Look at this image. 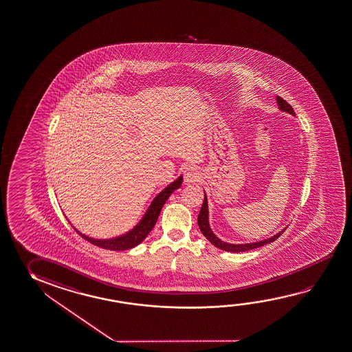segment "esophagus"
<instances>
[{
  "mask_svg": "<svg viewBox=\"0 0 352 352\" xmlns=\"http://www.w3.org/2000/svg\"><path fill=\"white\" fill-rule=\"evenodd\" d=\"M199 175H201V173L198 171V168L190 166V168H186V171H184V182L193 184V182L199 179V177H201Z\"/></svg>",
  "mask_w": 352,
  "mask_h": 352,
  "instance_id": "1",
  "label": "esophagus"
}]
</instances>
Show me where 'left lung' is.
Listing matches in <instances>:
<instances>
[{"instance_id":"1","label":"left lung","mask_w":352,"mask_h":352,"mask_svg":"<svg viewBox=\"0 0 352 352\" xmlns=\"http://www.w3.org/2000/svg\"><path fill=\"white\" fill-rule=\"evenodd\" d=\"M276 101H278V105H279V109L281 111L289 112L290 115L295 116L294 109H292V107H291L289 102H286V101H285L283 98H280V96H276ZM198 226H199V229H201V234L207 237L208 241H209L212 245L226 252L251 251V250H254V248H258V247H262V245H268L270 242H274V241L276 240L278 237H280V234H283L285 231L284 229L283 231L278 232V234H274L273 237H270V239L259 241V242H253V243L234 245V243L223 242V241L220 240L219 237H217V236L214 234L212 229H210V226H209V212H208V199L206 192H204V201H203V204H201V212H199V215H198Z\"/></svg>"}]
</instances>
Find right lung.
Returning a JSON list of instances; mask_svg holds the SVG:
<instances>
[{"label": "right lung", "mask_w": 352, "mask_h": 352, "mask_svg": "<svg viewBox=\"0 0 352 352\" xmlns=\"http://www.w3.org/2000/svg\"><path fill=\"white\" fill-rule=\"evenodd\" d=\"M182 176H179V179L173 181V184H168L166 188L159 193L154 198V201H151V206L148 208V210L144 214V217L142 218L140 223H137V226H134L133 229L129 231L127 234H121L115 239H109V240H98V239H91L85 234H80L78 230H76L84 240L89 241L90 243L94 245L110 250V251H126L129 248H133L135 245H140V242H143L145 237L149 234L154 225L157 223L159 214L162 212V208L164 207L165 201H168V197L173 195L175 190H177L182 184Z\"/></svg>", "instance_id": "right-lung-1"}]
</instances>
